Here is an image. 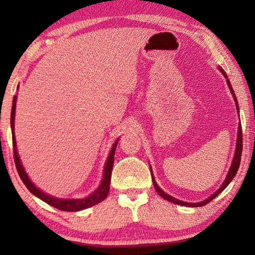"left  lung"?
<instances>
[{"label":"left lung","instance_id":"left-lung-1","mask_svg":"<svg viewBox=\"0 0 255 255\" xmlns=\"http://www.w3.org/2000/svg\"><path fill=\"white\" fill-rule=\"evenodd\" d=\"M219 71L223 73L224 77L226 78V82L227 84H228V88L231 92L232 94V97H234L235 100V103H236V107H237V111L238 113H239V105H238V100L236 97V94L234 92V89H232L231 86V83L230 81L228 79V75L226 74L225 70L221 68V67H218ZM241 154H242V128H241V124L239 123V126H238V138H237V143H236V150H235V155H234V159H232V162H231V165H230V169L228 171V173H227V176L225 178L224 183L221 184L220 187L211 196H209L208 198H206L205 200H203V202H198V203H187V202H183V200H180L177 198H174L173 196H171V195L166 194L165 192H163V189H161L160 186L156 184L155 182V178L153 176V172H152V167L150 166V171H151V175H152V182H153V185H154V188L155 191L158 192V194L160 195V196L165 199V200H169V202L173 203V204H176V205H181V206H187V207H202V206L208 204L209 202H211L215 197H217L218 195L224 191V189L229 185V183L232 181V178H234L237 174L238 172V169H239V165H240V161H241Z\"/></svg>","mask_w":255,"mask_h":255}]
</instances>
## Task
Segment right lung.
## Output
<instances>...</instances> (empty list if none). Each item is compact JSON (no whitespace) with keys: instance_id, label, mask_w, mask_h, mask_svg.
<instances>
[{"instance_id":"1","label":"right lung","mask_w":255,"mask_h":255,"mask_svg":"<svg viewBox=\"0 0 255 255\" xmlns=\"http://www.w3.org/2000/svg\"><path fill=\"white\" fill-rule=\"evenodd\" d=\"M18 90V86H17ZM16 101H17V95L14 96L13 99V105H12V113H10V128H12V139H13V147H14V161L16 169H17L18 175L20 180L23 181L25 186L28 188V191L35 195L41 200H44L48 205L52 206V207L58 208L63 211H79L86 208H90L92 206L103 202L106 197L108 193H110V184H111V177H112V170L114 165V155H115V150L117 147L119 138L114 142L113 147L111 149V152L108 154V158L106 160V163L104 166V173H103V178L101 181L100 186L97 187L95 191L90 194L88 197L85 198H58L51 195L42 192L39 187H37L34 183L30 181V178L27 174L21 161L19 159V155L17 152V145H16V139H15V110H16Z\"/></svg>"}]
</instances>
